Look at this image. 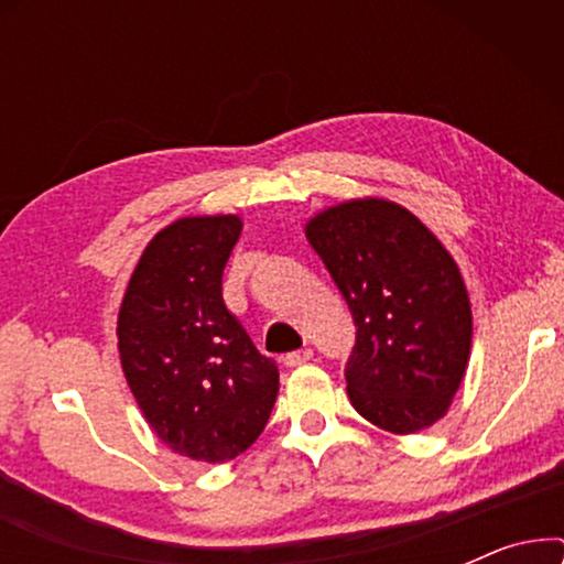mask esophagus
Returning a JSON list of instances; mask_svg holds the SVG:
<instances>
[{
    "mask_svg": "<svg viewBox=\"0 0 564 564\" xmlns=\"http://www.w3.org/2000/svg\"><path fill=\"white\" fill-rule=\"evenodd\" d=\"M313 359V349H300V351H290L288 357H284V365L288 367H300V365H305V361H311Z\"/></svg>",
    "mask_w": 564,
    "mask_h": 564,
    "instance_id": "obj_1",
    "label": "esophagus"
}]
</instances>
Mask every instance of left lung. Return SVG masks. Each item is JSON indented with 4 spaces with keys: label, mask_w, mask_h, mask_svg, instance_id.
<instances>
[{
    "label": "left lung",
    "mask_w": 564,
    "mask_h": 564,
    "mask_svg": "<svg viewBox=\"0 0 564 564\" xmlns=\"http://www.w3.org/2000/svg\"><path fill=\"white\" fill-rule=\"evenodd\" d=\"M349 303L357 344L346 392L361 419L415 434L449 411L473 346V307L444 243L403 205L357 197L305 223Z\"/></svg>",
    "instance_id": "8db88e82"
}]
</instances>
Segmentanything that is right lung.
I'll return each instance as SVG.
<instances>
[{"label": "right lung", "instance_id": "right-lung-1", "mask_svg": "<svg viewBox=\"0 0 564 564\" xmlns=\"http://www.w3.org/2000/svg\"><path fill=\"white\" fill-rule=\"evenodd\" d=\"M238 215H187L145 246L118 313V349L145 423L195 462H230L272 413L280 372L223 303Z\"/></svg>", "mask_w": 564, "mask_h": 564}]
</instances>
